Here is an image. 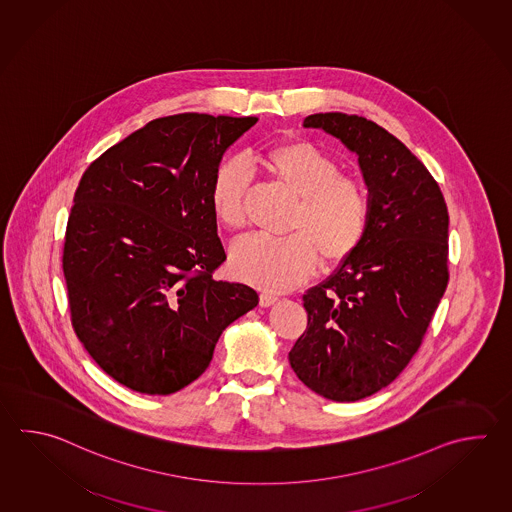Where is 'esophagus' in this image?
Instances as JSON below:
<instances>
[{
	"label": "esophagus",
	"instance_id": "esophagus-1",
	"mask_svg": "<svg viewBox=\"0 0 512 512\" xmlns=\"http://www.w3.org/2000/svg\"><path fill=\"white\" fill-rule=\"evenodd\" d=\"M277 301H279V297H275L272 293H261V297H259V304H261L262 308H270Z\"/></svg>",
	"mask_w": 512,
	"mask_h": 512
}]
</instances>
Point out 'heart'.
<instances>
[{
    "label": "heart",
    "mask_w": 512,
    "mask_h": 512,
    "mask_svg": "<svg viewBox=\"0 0 512 512\" xmlns=\"http://www.w3.org/2000/svg\"><path fill=\"white\" fill-rule=\"evenodd\" d=\"M262 169L293 199L288 239L250 237L231 246L235 279L264 292H288L312 277L317 255L324 266L346 261L365 239L370 200L365 186L341 175L334 158L306 140H286L259 157ZM250 178L237 160L224 162L211 178L209 208L226 230L246 222L244 193Z\"/></svg>",
    "instance_id": "1"
}]
</instances>
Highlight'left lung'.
Segmentation results:
<instances>
[{
    "label": "left lung",
    "instance_id": "obj_1",
    "mask_svg": "<svg viewBox=\"0 0 512 512\" xmlns=\"http://www.w3.org/2000/svg\"><path fill=\"white\" fill-rule=\"evenodd\" d=\"M303 126L357 155L370 220L359 248L304 293L308 326L288 359L315 394L357 401L390 385L418 352L449 282V211L423 162L376 122L317 113Z\"/></svg>",
    "mask_w": 512,
    "mask_h": 512
}]
</instances>
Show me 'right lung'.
I'll return each instance as SVG.
<instances>
[{
    "mask_svg": "<svg viewBox=\"0 0 512 512\" xmlns=\"http://www.w3.org/2000/svg\"><path fill=\"white\" fill-rule=\"evenodd\" d=\"M259 118L151 120L87 167L63 244L71 321L105 374L167 396L206 372L220 334L259 304L215 281L226 261L209 208L222 155Z\"/></svg>",
    "mask_w": 512,
    "mask_h": 512,
    "instance_id": "right-lung-1",
    "label": "right lung"
}]
</instances>
